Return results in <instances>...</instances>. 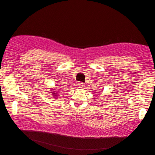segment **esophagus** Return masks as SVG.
Masks as SVG:
<instances>
[{"mask_svg":"<svg viewBox=\"0 0 155 155\" xmlns=\"http://www.w3.org/2000/svg\"><path fill=\"white\" fill-rule=\"evenodd\" d=\"M78 85L79 88H82L84 87V84L83 83H79L78 84Z\"/></svg>","mask_w":155,"mask_h":155,"instance_id":"1","label":"esophagus"}]
</instances>
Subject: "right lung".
I'll return each mask as SVG.
<instances>
[{
    "mask_svg": "<svg viewBox=\"0 0 155 155\" xmlns=\"http://www.w3.org/2000/svg\"><path fill=\"white\" fill-rule=\"evenodd\" d=\"M51 93H52V94H53V95H54V97H57V95H58V94H55V93H54L53 92H51Z\"/></svg>",
    "mask_w": 155,
    "mask_h": 155,
    "instance_id": "right-lung-1",
    "label": "right lung"
}]
</instances>
